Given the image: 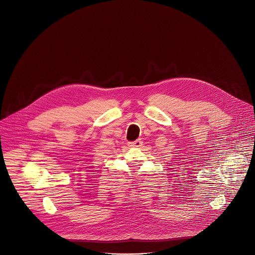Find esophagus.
Returning a JSON list of instances; mask_svg holds the SVG:
<instances>
[{
  "mask_svg": "<svg viewBox=\"0 0 255 255\" xmlns=\"http://www.w3.org/2000/svg\"><path fill=\"white\" fill-rule=\"evenodd\" d=\"M142 143L143 142L141 141V139H137L133 142H129V145L131 147H140V146H142Z\"/></svg>",
  "mask_w": 255,
  "mask_h": 255,
  "instance_id": "1",
  "label": "esophagus"
}]
</instances>
